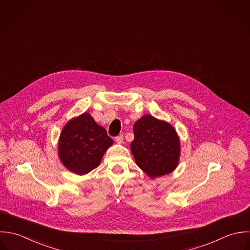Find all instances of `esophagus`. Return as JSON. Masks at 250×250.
I'll use <instances>...</instances> for the list:
<instances>
[{"label": "esophagus", "instance_id": "obj_1", "mask_svg": "<svg viewBox=\"0 0 250 250\" xmlns=\"http://www.w3.org/2000/svg\"><path fill=\"white\" fill-rule=\"evenodd\" d=\"M115 142L118 145H122L123 144V136H118L115 138Z\"/></svg>", "mask_w": 250, "mask_h": 250}]
</instances>
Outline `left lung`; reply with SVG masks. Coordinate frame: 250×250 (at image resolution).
<instances>
[{
    "label": "left lung",
    "instance_id": "obj_1",
    "mask_svg": "<svg viewBox=\"0 0 250 250\" xmlns=\"http://www.w3.org/2000/svg\"><path fill=\"white\" fill-rule=\"evenodd\" d=\"M131 152L136 164L151 179L170 173L180 156V141L167 121L145 114L134 125Z\"/></svg>",
    "mask_w": 250,
    "mask_h": 250
}]
</instances>
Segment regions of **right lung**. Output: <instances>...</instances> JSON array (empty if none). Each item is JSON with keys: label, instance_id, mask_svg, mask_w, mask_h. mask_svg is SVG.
<instances>
[{"label": "right lung", "instance_id": "add662e5", "mask_svg": "<svg viewBox=\"0 0 250 250\" xmlns=\"http://www.w3.org/2000/svg\"><path fill=\"white\" fill-rule=\"evenodd\" d=\"M112 145L105 129L84 112L69 120L62 129L58 156L70 171L83 175L100 165L104 152Z\"/></svg>", "mask_w": 250, "mask_h": 250}]
</instances>
